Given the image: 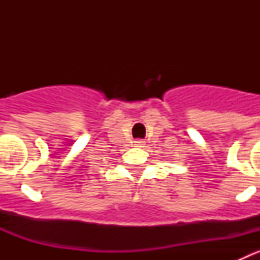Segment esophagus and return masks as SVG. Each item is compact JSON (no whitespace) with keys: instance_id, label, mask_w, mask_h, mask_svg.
Listing matches in <instances>:
<instances>
[{"instance_id":"esophagus-1","label":"esophagus","mask_w":260,"mask_h":260,"mask_svg":"<svg viewBox=\"0 0 260 260\" xmlns=\"http://www.w3.org/2000/svg\"><path fill=\"white\" fill-rule=\"evenodd\" d=\"M144 144H146V142L142 141V139H138V141L134 142L135 147H144Z\"/></svg>"}]
</instances>
